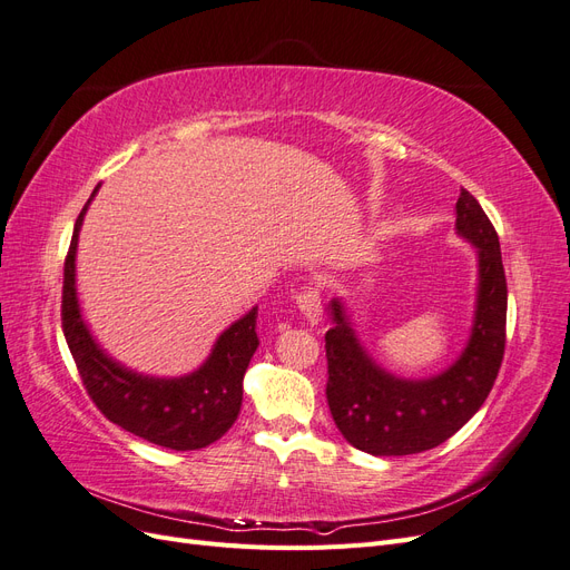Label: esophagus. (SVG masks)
I'll use <instances>...</instances> for the list:
<instances>
[{
    "instance_id": "esophagus-1",
    "label": "esophagus",
    "mask_w": 570,
    "mask_h": 570,
    "mask_svg": "<svg viewBox=\"0 0 570 570\" xmlns=\"http://www.w3.org/2000/svg\"><path fill=\"white\" fill-rule=\"evenodd\" d=\"M295 299H297V306H299V312L304 314L306 323L308 325H316L321 321V316H323L318 289L316 287H304Z\"/></svg>"
}]
</instances>
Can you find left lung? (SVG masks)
Returning <instances> with one entry per match:
<instances>
[{
  "instance_id": "1",
  "label": "left lung",
  "mask_w": 570,
  "mask_h": 570,
  "mask_svg": "<svg viewBox=\"0 0 570 570\" xmlns=\"http://www.w3.org/2000/svg\"><path fill=\"white\" fill-rule=\"evenodd\" d=\"M456 233L478 252V295L471 337L454 364L423 381L377 366L364 350L342 299L327 304V406L340 433L373 456H406L450 440L488 400L507 344V275L497 230L478 199L461 189Z\"/></svg>"
}]
</instances>
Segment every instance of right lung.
Masks as SVG:
<instances>
[{
	"label": "right lung",
	"instance_id": "add662e5",
	"mask_svg": "<svg viewBox=\"0 0 570 570\" xmlns=\"http://www.w3.org/2000/svg\"><path fill=\"white\" fill-rule=\"evenodd\" d=\"M97 189L99 185L76 220L63 264L61 323L68 350L73 354L90 400L111 423L166 450H202L228 433L243 406V377L258 347V308L254 306L249 314L226 327L209 358L187 375L154 377L118 364L99 347L88 323L82 321L76 289L78 235Z\"/></svg>",
	"mask_w": 570,
	"mask_h": 570
}]
</instances>
